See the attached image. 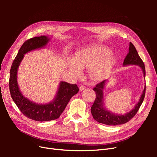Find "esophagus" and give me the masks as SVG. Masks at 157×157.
I'll use <instances>...</instances> for the list:
<instances>
[{
  "instance_id": "obj_1",
  "label": "esophagus",
  "mask_w": 157,
  "mask_h": 157,
  "mask_svg": "<svg viewBox=\"0 0 157 157\" xmlns=\"http://www.w3.org/2000/svg\"><path fill=\"white\" fill-rule=\"evenodd\" d=\"M85 88H86V87L83 86V85H81V86L79 87V90H80V91H82V90H84L85 89Z\"/></svg>"
}]
</instances>
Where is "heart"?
I'll list each match as a JSON object with an SVG mask.
<instances>
[{
	"instance_id": "heart-1",
	"label": "heart",
	"mask_w": 157,
	"mask_h": 157,
	"mask_svg": "<svg viewBox=\"0 0 157 157\" xmlns=\"http://www.w3.org/2000/svg\"><path fill=\"white\" fill-rule=\"evenodd\" d=\"M107 46L95 44L87 46L76 52L73 60H70L69 69L78 76L82 69H90V75L95 81L105 78L111 73L115 62V57Z\"/></svg>"
}]
</instances>
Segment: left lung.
Returning <instances> with one entry per match:
<instances>
[{
  "instance_id": "8db88e82",
  "label": "left lung",
  "mask_w": 157,
  "mask_h": 157,
  "mask_svg": "<svg viewBox=\"0 0 157 157\" xmlns=\"http://www.w3.org/2000/svg\"><path fill=\"white\" fill-rule=\"evenodd\" d=\"M138 65L143 71L144 78L145 77V65L143 61L141 59L138 53L132 42H130L129 46V52L126 55V58L123 62V65ZM107 80H105L103 81L98 84L96 87L93 90L96 92V99L91 107V113L94 120H96L99 123L110 126H116L125 124L135 116L137 111L144 101L145 94V86L144 90L140 97V100L137 103L134 108L124 115H118L116 113H111L104 108L103 105V89L105 88V84Z\"/></svg>"
}]
</instances>
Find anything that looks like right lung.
Returning <instances> with one entry per match:
<instances>
[{
	"mask_svg": "<svg viewBox=\"0 0 157 157\" xmlns=\"http://www.w3.org/2000/svg\"><path fill=\"white\" fill-rule=\"evenodd\" d=\"M49 40V38L44 35L26 40L13 61L9 80L10 95L14 103L25 117L39 122L50 121L58 118L63 112L70 99L79 91L77 84L61 81L55 98L50 103H36L23 96L17 81V70L21 61L24 54L32 50L44 48Z\"/></svg>",
	"mask_w": 157,
	"mask_h": 157,
	"instance_id": "add662e5",
	"label": "right lung"
}]
</instances>
